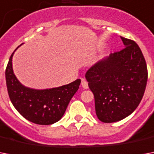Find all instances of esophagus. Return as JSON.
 Listing matches in <instances>:
<instances>
[{
    "label": "esophagus",
    "mask_w": 154,
    "mask_h": 154,
    "mask_svg": "<svg viewBox=\"0 0 154 154\" xmlns=\"http://www.w3.org/2000/svg\"><path fill=\"white\" fill-rule=\"evenodd\" d=\"M82 86L83 89H87L89 88V85H88V82H86V80L82 79Z\"/></svg>",
    "instance_id": "obj_1"
}]
</instances>
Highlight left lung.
Wrapping results in <instances>:
<instances>
[{
  "mask_svg": "<svg viewBox=\"0 0 154 154\" xmlns=\"http://www.w3.org/2000/svg\"><path fill=\"white\" fill-rule=\"evenodd\" d=\"M121 38L124 49L96 63L85 73L94 95L96 114L105 123L121 121L136 109L148 79L141 49L133 40Z\"/></svg>",
  "mask_w": 154,
  "mask_h": 154,
  "instance_id": "left-lung-1",
  "label": "left lung"
}]
</instances>
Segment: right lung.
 Segmentation results:
<instances>
[{"label":"right lung","mask_w":154,"mask_h":154,"mask_svg":"<svg viewBox=\"0 0 154 154\" xmlns=\"http://www.w3.org/2000/svg\"><path fill=\"white\" fill-rule=\"evenodd\" d=\"M18 48V47H17ZM11 55L5 69L6 85L11 102L22 117L37 125H52L62 117L70 100L79 89L81 80L49 89L24 86L13 73Z\"/></svg>","instance_id":"right-lung-1"}]
</instances>
